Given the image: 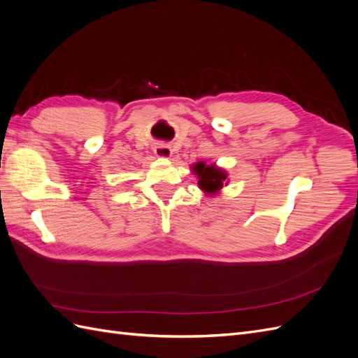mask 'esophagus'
Wrapping results in <instances>:
<instances>
[{"instance_id":"obj_1","label":"esophagus","mask_w":358,"mask_h":358,"mask_svg":"<svg viewBox=\"0 0 358 358\" xmlns=\"http://www.w3.org/2000/svg\"><path fill=\"white\" fill-rule=\"evenodd\" d=\"M154 152H155V155H158V157H161V158H170L173 150H171V148H170L169 145L159 143V145H157V146L154 148Z\"/></svg>"}]
</instances>
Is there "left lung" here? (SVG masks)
<instances>
[{"instance_id": "obj_1", "label": "left lung", "mask_w": 358, "mask_h": 358, "mask_svg": "<svg viewBox=\"0 0 358 358\" xmlns=\"http://www.w3.org/2000/svg\"><path fill=\"white\" fill-rule=\"evenodd\" d=\"M194 171L199 175V187L206 192H216L221 189L227 179V175L222 170L216 169L215 166H206L204 162H197Z\"/></svg>"}]
</instances>
